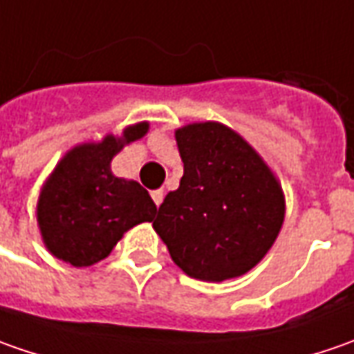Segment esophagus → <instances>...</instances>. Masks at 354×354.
I'll list each match as a JSON object with an SVG mask.
<instances>
[{"instance_id":"1","label":"esophagus","mask_w":354,"mask_h":354,"mask_svg":"<svg viewBox=\"0 0 354 354\" xmlns=\"http://www.w3.org/2000/svg\"><path fill=\"white\" fill-rule=\"evenodd\" d=\"M163 197H165V193H163V189H156V191H151V198H153V203H156L157 207L163 203Z\"/></svg>"}]
</instances>
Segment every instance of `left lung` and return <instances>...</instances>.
Segmentation results:
<instances>
[{
  "label": "left lung",
  "instance_id": "obj_1",
  "mask_svg": "<svg viewBox=\"0 0 354 354\" xmlns=\"http://www.w3.org/2000/svg\"><path fill=\"white\" fill-rule=\"evenodd\" d=\"M175 138L183 177L161 203L156 232L191 278L223 281L246 274L264 258L283 223L276 177L223 124H191Z\"/></svg>",
  "mask_w": 354,
  "mask_h": 354
}]
</instances>
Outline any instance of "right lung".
Here are the masks:
<instances>
[{
    "label": "right lung",
    "instance_id": "add662e5",
    "mask_svg": "<svg viewBox=\"0 0 354 354\" xmlns=\"http://www.w3.org/2000/svg\"><path fill=\"white\" fill-rule=\"evenodd\" d=\"M147 124L124 129V138L106 136L68 151L39 197L37 218L47 248L57 258L82 268L104 260L124 232L151 223L157 207L136 181L114 177L110 161L124 143L140 140Z\"/></svg>",
    "mask_w": 354,
    "mask_h": 354
}]
</instances>
